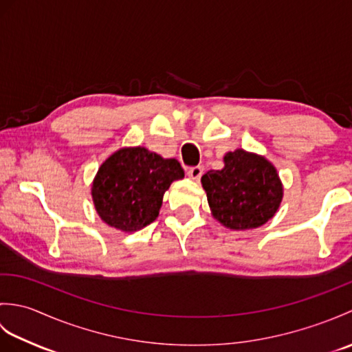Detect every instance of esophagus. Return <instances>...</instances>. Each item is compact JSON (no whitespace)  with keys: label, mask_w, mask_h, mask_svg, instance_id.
<instances>
[{"label":"esophagus","mask_w":352,"mask_h":352,"mask_svg":"<svg viewBox=\"0 0 352 352\" xmlns=\"http://www.w3.org/2000/svg\"><path fill=\"white\" fill-rule=\"evenodd\" d=\"M201 175H203V166H192L188 169V177L192 180H199Z\"/></svg>","instance_id":"esophagus-1"}]
</instances>
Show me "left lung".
<instances>
[{
	"instance_id": "left-lung-1",
	"label": "left lung",
	"mask_w": 352,
	"mask_h": 352,
	"mask_svg": "<svg viewBox=\"0 0 352 352\" xmlns=\"http://www.w3.org/2000/svg\"><path fill=\"white\" fill-rule=\"evenodd\" d=\"M226 166L201 178L213 216L233 230L257 228L278 210L283 186L276 169L263 157L236 149Z\"/></svg>"
}]
</instances>
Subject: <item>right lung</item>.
I'll return each instance as SVG.
<instances>
[{"label": "right lung", "instance_id": "obj_1", "mask_svg": "<svg viewBox=\"0 0 352 352\" xmlns=\"http://www.w3.org/2000/svg\"><path fill=\"white\" fill-rule=\"evenodd\" d=\"M184 177L175 159H163L145 148H124L101 164L92 186V198L101 219L122 231L151 223L170 183Z\"/></svg>", "mask_w": 352, "mask_h": 352}]
</instances>
